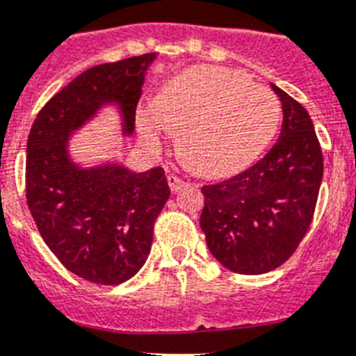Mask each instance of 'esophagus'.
Returning a JSON list of instances; mask_svg holds the SVG:
<instances>
[{
	"label": "esophagus",
	"mask_w": 356,
	"mask_h": 356,
	"mask_svg": "<svg viewBox=\"0 0 356 356\" xmlns=\"http://www.w3.org/2000/svg\"><path fill=\"white\" fill-rule=\"evenodd\" d=\"M167 184H169V187H171L172 193H178V191L181 189V187H185V181L181 180V178H178L176 175H169L167 176Z\"/></svg>",
	"instance_id": "esophagus-1"
}]
</instances>
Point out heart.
Returning a JSON list of instances; mask_svg holds the SVG:
<instances>
[{
  "mask_svg": "<svg viewBox=\"0 0 356 356\" xmlns=\"http://www.w3.org/2000/svg\"><path fill=\"white\" fill-rule=\"evenodd\" d=\"M280 102L248 76L224 67H191L176 74L154 102L136 111L140 136L158 145L169 127L181 132L180 152L204 175L243 169L277 136Z\"/></svg>",
  "mask_w": 356,
  "mask_h": 356,
  "instance_id": "obj_1",
  "label": "heart"
}]
</instances>
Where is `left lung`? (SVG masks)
Wrapping results in <instances>:
<instances>
[{
    "label": "left lung",
    "instance_id": "left-lung-1",
    "mask_svg": "<svg viewBox=\"0 0 356 356\" xmlns=\"http://www.w3.org/2000/svg\"><path fill=\"white\" fill-rule=\"evenodd\" d=\"M284 122L278 142L240 175L204 185L200 227L229 271L262 275L286 262L315 213L324 158L315 127L296 99L273 85Z\"/></svg>",
    "mask_w": 356,
    "mask_h": 356
}]
</instances>
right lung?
I'll list each match as a JSON object with an SVG mask.
<instances>
[{
	"label": "right lung",
	"instance_id": "right-lung-1",
	"mask_svg": "<svg viewBox=\"0 0 356 356\" xmlns=\"http://www.w3.org/2000/svg\"><path fill=\"white\" fill-rule=\"evenodd\" d=\"M154 58L151 52L81 72L38 113L26 142V204L41 238L70 273L102 286H118L142 269L171 189L161 167L78 165L69 142L107 105H116L131 136Z\"/></svg>",
	"mask_w": 356,
	"mask_h": 356
}]
</instances>
